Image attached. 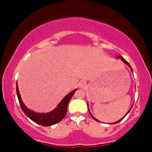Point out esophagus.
Instances as JSON below:
<instances>
[{"label":"esophagus","mask_w":152,"mask_h":152,"mask_svg":"<svg viewBox=\"0 0 152 152\" xmlns=\"http://www.w3.org/2000/svg\"><path fill=\"white\" fill-rule=\"evenodd\" d=\"M78 86H79L80 88H83V87H84V86H85V82L84 81H80Z\"/></svg>","instance_id":"1"}]
</instances>
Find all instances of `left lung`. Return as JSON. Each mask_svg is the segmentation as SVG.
<instances>
[{"label": "left lung", "mask_w": 152, "mask_h": 152, "mask_svg": "<svg viewBox=\"0 0 152 152\" xmlns=\"http://www.w3.org/2000/svg\"><path fill=\"white\" fill-rule=\"evenodd\" d=\"M117 58H121V61H124V63H125V64H126L127 66H129V68H130V69H131V70H132V72H133V70H132V67H131L130 64H129V63H128V62H127V61H126V60H125V59L123 58V57H122V56H118V57H117ZM132 106H133V105H132ZM132 108H131V109H132ZM131 109H130L129 110V111H128V112H127V113H126V115H125V116H124V117H123V118H121V119H120V120H119V121H116V122H114V123H111V124H117V123H118V122H119V121H121V120H122V119H123V118H124V117H125V116H126V115H127V114H128V113H129V111H130V110H131ZM88 112H89V114H90V115H91V117H92V118H94V119H95V120H96V121H99L98 119H96V118H94V116H93V115H92V114H91V111H89V109H88Z\"/></svg>", "instance_id": "8db88e82"}]
</instances>
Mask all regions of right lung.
Instances as JSON below:
<instances>
[{"label":"right lung","instance_id":"right-lung-1","mask_svg":"<svg viewBox=\"0 0 152 152\" xmlns=\"http://www.w3.org/2000/svg\"><path fill=\"white\" fill-rule=\"evenodd\" d=\"M76 90L77 89L72 91L69 94H67L62 99L61 102L59 103L58 105L57 106V108H56L53 111L46 113V114H41V113H36L35 111H31L24 105L21 100V98H20L18 87L16 83L17 96H18L20 107H21L24 114L29 118H31L33 121H34L35 123L44 126H50L53 124H56L58 123L59 121H61L63 118L65 117L66 112H67L68 104H69V101H70L71 97L73 96V95H74Z\"/></svg>","mask_w":152,"mask_h":152}]
</instances>
